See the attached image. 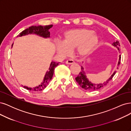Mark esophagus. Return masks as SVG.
Here are the masks:
<instances>
[{"label": "esophagus", "instance_id": "esophagus-1", "mask_svg": "<svg viewBox=\"0 0 131 131\" xmlns=\"http://www.w3.org/2000/svg\"><path fill=\"white\" fill-rule=\"evenodd\" d=\"M74 62V61H73V60L69 59V60H67L66 61V64H69V65H70V64H73Z\"/></svg>", "mask_w": 131, "mask_h": 131}]
</instances>
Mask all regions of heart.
Listing matches in <instances>:
<instances>
[{
	"instance_id": "1",
	"label": "heart",
	"mask_w": 131,
	"mask_h": 131,
	"mask_svg": "<svg viewBox=\"0 0 131 131\" xmlns=\"http://www.w3.org/2000/svg\"><path fill=\"white\" fill-rule=\"evenodd\" d=\"M99 41V36L93 30L85 28L73 29L65 32L63 43L57 44V50L62 56H66L70 50L75 48L79 56L85 57L94 51Z\"/></svg>"
}]
</instances>
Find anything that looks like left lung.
I'll use <instances>...</instances> for the list:
<instances>
[{
    "instance_id": "obj_1",
    "label": "left lung",
    "mask_w": 131,
    "mask_h": 131,
    "mask_svg": "<svg viewBox=\"0 0 131 131\" xmlns=\"http://www.w3.org/2000/svg\"><path fill=\"white\" fill-rule=\"evenodd\" d=\"M112 45L114 46V47H116L117 50H119V52L120 51L119 47V46H120V45L119 41H116V42H113ZM120 60H121V56L120 55L117 66H119L120 65ZM116 72V71H114V72L112 74V75L110 77V78H109L108 79H107V81L104 82L103 83L93 84L89 81V79L86 78V75L85 74V70H84V67L82 66L81 71L80 72L79 74L75 79V81H76V82L78 83L79 85L81 86V87H82V88L84 89H85L86 90L93 91V90H99L100 89L104 86L105 85H106L107 84L111 81V80L113 78L114 75L115 74Z\"/></svg>"
}]
</instances>
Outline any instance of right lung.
Instances as JSON below:
<instances>
[{
	"label": "right lung",
	"instance_id": "add662e5",
	"mask_svg": "<svg viewBox=\"0 0 131 131\" xmlns=\"http://www.w3.org/2000/svg\"><path fill=\"white\" fill-rule=\"evenodd\" d=\"M53 27V25H48V26H35L30 27L29 28L25 29L22 32L19 34L18 36H22L27 35L28 34H34L40 36H41L44 38H48L50 37V32L49 31V29ZM18 37V36H17ZM14 43L12 45V47L13 46ZM59 62H56L52 61L50 63L49 68L48 71L46 72L45 77L43 78V81L42 83L38 86H36L34 88H29L27 86H24L23 87L26 88V89L28 90H32L33 91H39L43 90L48 85V84L50 82V80L52 79L54 71L56 67L59 65Z\"/></svg>",
	"mask_w": 131,
	"mask_h": 131
}]
</instances>
